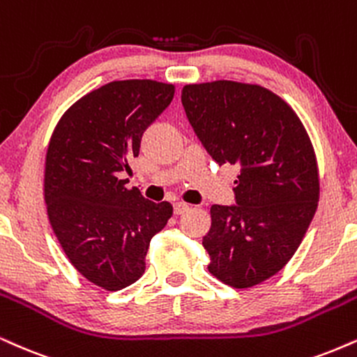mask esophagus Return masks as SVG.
<instances>
[{"label": "esophagus", "mask_w": 357, "mask_h": 357, "mask_svg": "<svg viewBox=\"0 0 357 357\" xmlns=\"http://www.w3.org/2000/svg\"><path fill=\"white\" fill-rule=\"evenodd\" d=\"M188 211H190V204L181 203V201L174 204V214H176V216H181V214L188 213Z\"/></svg>", "instance_id": "obj_1"}]
</instances>
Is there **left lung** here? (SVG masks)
I'll list each match as a JSON object with an SVG mask.
<instances>
[{"instance_id":"obj_1","label":"left lung","mask_w":357,"mask_h":357,"mask_svg":"<svg viewBox=\"0 0 357 357\" xmlns=\"http://www.w3.org/2000/svg\"><path fill=\"white\" fill-rule=\"evenodd\" d=\"M181 101L213 161L239 169L236 206H211L208 271L236 289L261 284L289 263L317 209L319 171L306 128L259 84H186Z\"/></svg>"}]
</instances>
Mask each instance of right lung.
<instances>
[{
  "label": "right lung",
  "instance_id": "1",
  "mask_svg": "<svg viewBox=\"0 0 357 357\" xmlns=\"http://www.w3.org/2000/svg\"><path fill=\"white\" fill-rule=\"evenodd\" d=\"M173 96L160 81H113L71 105L51 135L43 186L51 227L76 271L101 289L143 276L151 238L173 216L167 201H148L121 179Z\"/></svg>",
  "mask_w": 357,
  "mask_h": 357
}]
</instances>
